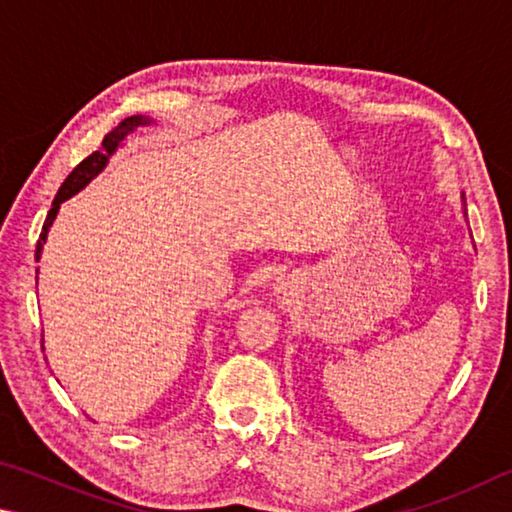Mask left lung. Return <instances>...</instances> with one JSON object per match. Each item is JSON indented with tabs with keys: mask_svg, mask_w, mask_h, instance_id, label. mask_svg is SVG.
<instances>
[{
	"mask_svg": "<svg viewBox=\"0 0 512 512\" xmlns=\"http://www.w3.org/2000/svg\"><path fill=\"white\" fill-rule=\"evenodd\" d=\"M463 204H465V197H463Z\"/></svg>",
	"mask_w": 512,
	"mask_h": 512,
	"instance_id": "1",
	"label": "left lung"
}]
</instances>
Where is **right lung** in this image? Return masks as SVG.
<instances>
[{
    "mask_svg": "<svg viewBox=\"0 0 512 512\" xmlns=\"http://www.w3.org/2000/svg\"><path fill=\"white\" fill-rule=\"evenodd\" d=\"M141 123H148V121L143 119V116H130V119H125V121L119 125V128L112 130L110 134H105L103 148H101V150H96V152H92V155H89V157H85V159L80 161V164L67 175V179H65V182H62L60 191H58V195H56V200H53V204H51V211H49V215H47V220H44V227H42V233H40L38 247H35V261H40L42 245H44V240H47V233H49L51 222H53V218H56V213H58V209H60V202H65L67 197L78 193L80 188H83V186L89 182V179L101 173L103 166L107 164V159H110V155L116 150V146H119V143L123 141L125 134L132 132V130L137 128V125H141Z\"/></svg>",
    "mask_w": 512,
    "mask_h": 512,
    "instance_id": "add662e5",
    "label": "right lung"
}]
</instances>
